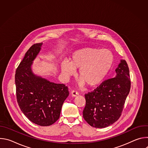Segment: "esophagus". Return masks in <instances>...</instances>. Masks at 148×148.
I'll list each match as a JSON object with an SVG mask.
<instances>
[{
	"mask_svg": "<svg viewBox=\"0 0 148 148\" xmlns=\"http://www.w3.org/2000/svg\"><path fill=\"white\" fill-rule=\"evenodd\" d=\"M71 94L72 97H77L79 94H78V92L77 91H75V90H73V91H71Z\"/></svg>",
	"mask_w": 148,
	"mask_h": 148,
	"instance_id": "obj_1",
	"label": "esophagus"
}]
</instances>
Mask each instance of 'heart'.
Listing matches in <instances>:
<instances>
[{
	"mask_svg": "<svg viewBox=\"0 0 148 148\" xmlns=\"http://www.w3.org/2000/svg\"><path fill=\"white\" fill-rule=\"evenodd\" d=\"M114 60L112 53L108 49L83 48L72 54L70 62L66 60L62 61L61 72L65 77H69L75 74V70H79L80 85L86 83L93 87L99 85L107 77Z\"/></svg>",
	"mask_w": 148,
	"mask_h": 148,
	"instance_id": "b5f03b06",
	"label": "heart"
}]
</instances>
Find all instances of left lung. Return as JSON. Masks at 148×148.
<instances>
[{"mask_svg":"<svg viewBox=\"0 0 148 148\" xmlns=\"http://www.w3.org/2000/svg\"><path fill=\"white\" fill-rule=\"evenodd\" d=\"M115 73L114 78L105 80L94 91L85 95L83 117L94 128L107 127L122 114L131 88L130 70L125 60H120Z\"/></svg>","mask_w":148,"mask_h":148,"instance_id":"left-lung-1","label":"left lung"}]
</instances>
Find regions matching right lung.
<instances>
[{
  "label": "right lung",
  "mask_w": 148,
  "mask_h": 148,
  "mask_svg": "<svg viewBox=\"0 0 148 148\" xmlns=\"http://www.w3.org/2000/svg\"><path fill=\"white\" fill-rule=\"evenodd\" d=\"M43 43L33 45L20 63L15 74L18 106L32 122L50 126L60 117L63 102L69 95L64 84H56L34 74L32 66Z\"/></svg>",
  "instance_id": "add662e5"
}]
</instances>
